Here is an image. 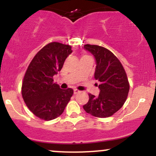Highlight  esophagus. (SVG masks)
Instances as JSON below:
<instances>
[{"label": "esophagus", "instance_id": "esophagus-1", "mask_svg": "<svg viewBox=\"0 0 156 156\" xmlns=\"http://www.w3.org/2000/svg\"><path fill=\"white\" fill-rule=\"evenodd\" d=\"M78 93H80V90H77V89L74 90V94H78Z\"/></svg>", "mask_w": 156, "mask_h": 156}]
</instances>
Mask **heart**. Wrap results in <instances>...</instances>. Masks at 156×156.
<instances>
[{"label":"heart","instance_id":"heart-1","mask_svg":"<svg viewBox=\"0 0 156 156\" xmlns=\"http://www.w3.org/2000/svg\"><path fill=\"white\" fill-rule=\"evenodd\" d=\"M84 57H88V56H87V55H83L82 56H81V58H84Z\"/></svg>","mask_w":156,"mask_h":156}]
</instances>
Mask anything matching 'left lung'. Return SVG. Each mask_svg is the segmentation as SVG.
Returning a JSON list of instances; mask_svg holds the SVG:
<instances>
[{"mask_svg":"<svg viewBox=\"0 0 156 156\" xmlns=\"http://www.w3.org/2000/svg\"><path fill=\"white\" fill-rule=\"evenodd\" d=\"M84 48L96 59L94 78L100 81V94H89V100L83 108L91 115L107 118L123 106L130 84L127 74L119 59L108 49L98 45L86 44Z\"/></svg>","mask_w":156,"mask_h":156,"instance_id":"left-lung-1","label":"left lung"}]
</instances>
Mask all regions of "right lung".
Returning <instances> with one entry per match:
<instances>
[{"label":"right lung","instance_id":"add662e5","mask_svg":"<svg viewBox=\"0 0 156 156\" xmlns=\"http://www.w3.org/2000/svg\"><path fill=\"white\" fill-rule=\"evenodd\" d=\"M72 47L51 42L41 49L28 66L22 84V96L30 111L39 119L50 121L62 114L73 90H62L53 77L72 53Z\"/></svg>","mask_w":156,"mask_h":156}]
</instances>
